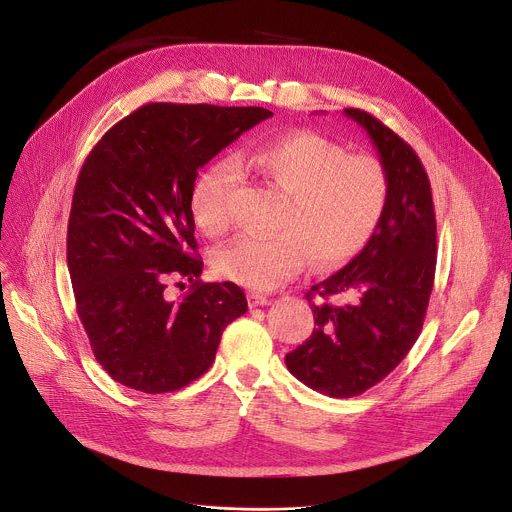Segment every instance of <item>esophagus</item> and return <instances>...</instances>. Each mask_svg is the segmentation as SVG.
I'll return each instance as SVG.
<instances>
[{"instance_id": "1", "label": "esophagus", "mask_w": 512, "mask_h": 512, "mask_svg": "<svg viewBox=\"0 0 512 512\" xmlns=\"http://www.w3.org/2000/svg\"><path fill=\"white\" fill-rule=\"evenodd\" d=\"M247 298H249V306H251V308H257V306H269V304H271V300H269L267 296L257 294V291H251V294H249Z\"/></svg>"}]
</instances>
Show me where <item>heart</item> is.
<instances>
[{"label":"heart","mask_w":512,"mask_h":512,"mask_svg":"<svg viewBox=\"0 0 512 512\" xmlns=\"http://www.w3.org/2000/svg\"><path fill=\"white\" fill-rule=\"evenodd\" d=\"M242 172H255L289 196L283 233L241 237L214 257L229 281L249 289H275L312 259L318 267L358 255L375 231L389 200V176L371 156H348L340 143L314 133L281 135L233 162H214L196 180L192 214L206 235H221L231 221L229 202Z\"/></svg>","instance_id":"obj_1"}]
</instances>
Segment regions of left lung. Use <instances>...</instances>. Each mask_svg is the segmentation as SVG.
<instances>
[{
    "mask_svg": "<svg viewBox=\"0 0 512 512\" xmlns=\"http://www.w3.org/2000/svg\"><path fill=\"white\" fill-rule=\"evenodd\" d=\"M371 137L389 176L379 229L348 265L306 294L316 328L285 354L289 373L314 391L346 399L381 383L415 344L435 275V212L425 168L411 145L362 109H344ZM352 293L346 307L314 303Z\"/></svg>",
    "mask_w": 512,
    "mask_h": 512,
    "instance_id": "8db88e82",
    "label": "left lung"
}]
</instances>
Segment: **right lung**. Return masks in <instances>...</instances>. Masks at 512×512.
Returning a JSON list of instances; mask_svg holds the SVG:
<instances>
[{"mask_svg":"<svg viewBox=\"0 0 512 512\" xmlns=\"http://www.w3.org/2000/svg\"><path fill=\"white\" fill-rule=\"evenodd\" d=\"M263 107L148 103L115 123L85 160L68 216L66 263L77 314L101 367L141 393L202 377L223 330L247 312L243 289L202 283L192 190L198 170ZM191 281L174 303L170 278Z\"/></svg>","mask_w":512,"mask_h":512,"instance_id":"obj_1","label":"right lung"}]
</instances>
